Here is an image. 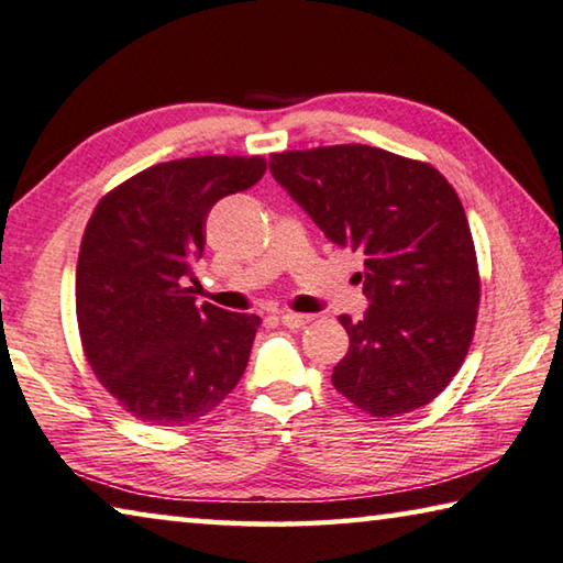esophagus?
Here are the masks:
<instances>
[{
    "instance_id": "1",
    "label": "esophagus",
    "mask_w": 563,
    "mask_h": 563,
    "mask_svg": "<svg viewBox=\"0 0 563 563\" xmlns=\"http://www.w3.org/2000/svg\"><path fill=\"white\" fill-rule=\"evenodd\" d=\"M310 316H302V313H292V310H283L280 313V323L285 328H302L306 323H310Z\"/></svg>"
}]
</instances>
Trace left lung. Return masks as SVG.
Wrapping results in <instances>:
<instances>
[{"label":"left lung","instance_id":"obj_1","mask_svg":"<svg viewBox=\"0 0 563 563\" xmlns=\"http://www.w3.org/2000/svg\"><path fill=\"white\" fill-rule=\"evenodd\" d=\"M271 173L330 243L363 255L361 320L333 386L378 418L416 410L456 376L478 318V263L449 180L418 159L368 145L271 155Z\"/></svg>","mask_w":563,"mask_h":563}]
</instances>
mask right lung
Segmentation results:
<instances>
[{"instance_id": "1", "label": "right lung", "mask_w": 563, "mask_h": 563, "mask_svg": "<svg viewBox=\"0 0 563 563\" xmlns=\"http://www.w3.org/2000/svg\"><path fill=\"white\" fill-rule=\"evenodd\" d=\"M263 175L257 155L169 159L97 202L77 261L79 338L97 380L137 421H200L243 378L261 318L195 306L190 283L212 205Z\"/></svg>"}]
</instances>
